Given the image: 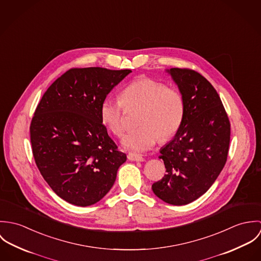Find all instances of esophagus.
<instances>
[{"label": "esophagus", "mask_w": 261, "mask_h": 261, "mask_svg": "<svg viewBox=\"0 0 261 261\" xmlns=\"http://www.w3.org/2000/svg\"><path fill=\"white\" fill-rule=\"evenodd\" d=\"M127 159L129 161H134V162H143L145 160L141 154H138V153H135V152H129L127 154Z\"/></svg>", "instance_id": "obj_1"}]
</instances>
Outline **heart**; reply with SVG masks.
<instances>
[{
  "label": "heart",
  "instance_id": "obj_1",
  "mask_svg": "<svg viewBox=\"0 0 261 261\" xmlns=\"http://www.w3.org/2000/svg\"><path fill=\"white\" fill-rule=\"evenodd\" d=\"M123 107L140 108L138 128L122 139V146L134 151L151 149L161 138L166 141L180 128L185 103L180 90L161 81L144 77L128 83L120 92V100L106 98L100 106V119L116 137L124 132Z\"/></svg>",
  "mask_w": 261,
  "mask_h": 261
}]
</instances>
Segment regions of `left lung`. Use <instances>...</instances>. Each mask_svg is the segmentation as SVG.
Masks as SVG:
<instances>
[{
	"instance_id": "left-lung-1",
	"label": "left lung",
	"mask_w": 261,
	"mask_h": 261,
	"mask_svg": "<svg viewBox=\"0 0 261 261\" xmlns=\"http://www.w3.org/2000/svg\"><path fill=\"white\" fill-rule=\"evenodd\" d=\"M167 71L183 95L185 113L174 139L160 150L167 174L151 189L164 202L181 206L205 194L221 173L230 121L219 94L204 76L188 68Z\"/></svg>"
}]
</instances>
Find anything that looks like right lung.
<instances>
[{
    "mask_svg": "<svg viewBox=\"0 0 261 261\" xmlns=\"http://www.w3.org/2000/svg\"><path fill=\"white\" fill-rule=\"evenodd\" d=\"M130 72L71 68L38 103L30 125L34 160L47 184L70 204L86 207L101 200L126 161L100 119V106Z\"/></svg>",
    "mask_w": 261,
    "mask_h": 261,
    "instance_id": "right-lung-1",
    "label": "right lung"
}]
</instances>
